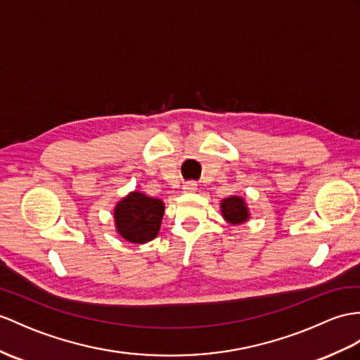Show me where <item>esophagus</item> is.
I'll use <instances>...</instances> for the list:
<instances>
[{
  "label": "esophagus",
  "mask_w": 360,
  "mask_h": 360,
  "mask_svg": "<svg viewBox=\"0 0 360 360\" xmlns=\"http://www.w3.org/2000/svg\"><path fill=\"white\" fill-rule=\"evenodd\" d=\"M183 191L185 192H195L197 191V183L195 181H186L183 185Z\"/></svg>",
  "instance_id": "34e87169"
}]
</instances>
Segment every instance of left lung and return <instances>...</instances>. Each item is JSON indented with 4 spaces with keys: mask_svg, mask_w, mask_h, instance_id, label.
Instances as JSON below:
<instances>
[{
    "mask_svg": "<svg viewBox=\"0 0 360 360\" xmlns=\"http://www.w3.org/2000/svg\"><path fill=\"white\" fill-rule=\"evenodd\" d=\"M221 214L224 220L231 224H241L249 220V209L243 197L232 195L221 201Z\"/></svg>",
    "mask_w": 360,
    "mask_h": 360,
    "instance_id": "left-lung-1",
    "label": "left lung"
}]
</instances>
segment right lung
<instances>
[{
  "label": "right lung",
  "instance_id": "1",
  "mask_svg": "<svg viewBox=\"0 0 360 360\" xmlns=\"http://www.w3.org/2000/svg\"><path fill=\"white\" fill-rule=\"evenodd\" d=\"M165 205L159 198L142 192H131L114 207V223L122 238L143 244L154 240L160 231Z\"/></svg>",
  "mask_w": 360,
  "mask_h": 360
}]
</instances>
